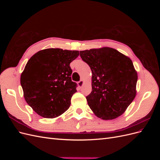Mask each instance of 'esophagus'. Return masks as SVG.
Listing matches in <instances>:
<instances>
[{"mask_svg": "<svg viewBox=\"0 0 160 160\" xmlns=\"http://www.w3.org/2000/svg\"><path fill=\"white\" fill-rule=\"evenodd\" d=\"M83 83H84V82H83V80H80V81L78 82V83H77V84H78V86L79 87V88H81V87L83 86Z\"/></svg>", "mask_w": 160, "mask_h": 160, "instance_id": "34e87169", "label": "esophagus"}]
</instances>
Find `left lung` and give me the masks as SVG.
Returning <instances> with one entry per match:
<instances>
[{
    "instance_id": "obj_1",
    "label": "left lung",
    "mask_w": 160,
    "mask_h": 160,
    "mask_svg": "<svg viewBox=\"0 0 160 160\" xmlns=\"http://www.w3.org/2000/svg\"><path fill=\"white\" fill-rule=\"evenodd\" d=\"M92 71V91L86 97L95 115L104 120L122 115L136 95L138 73L129 58L110 47L80 51Z\"/></svg>"
}]
</instances>
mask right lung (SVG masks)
Returning a JSON list of instances; mask_svg holds the SVG:
<instances>
[{
  "instance_id": "obj_1",
  "label": "right lung",
  "mask_w": 160,
  "mask_h": 160,
  "mask_svg": "<svg viewBox=\"0 0 160 160\" xmlns=\"http://www.w3.org/2000/svg\"><path fill=\"white\" fill-rule=\"evenodd\" d=\"M78 51L47 49L28 61L21 75L24 98L35 112L45 118H55L69 109L77 83L72 81L70 63Z\"/></svg>"
}]
</instances>
